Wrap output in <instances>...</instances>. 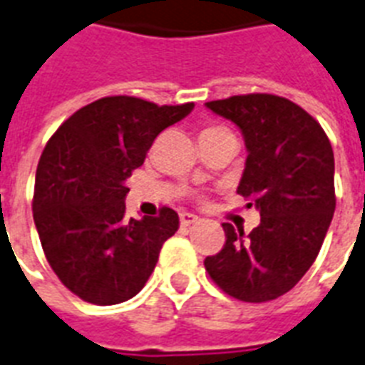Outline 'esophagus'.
<instances>
[{"instance_id":"esophagus-1","label":"esophagus","mask_w":365,"mask_h":365,"mask_svg":"<svg viewBox=\"0 0 365 365\" xmlns=\"http://www.w3.org/2000/svg\"><path fill=\"white\" fill-rule=\"evenodd\" d=\"M198 221H200V217L195 215V213H189V212L180 213V223H182V227H191V225L198 223Z\"/></svg>"}]
</instances>
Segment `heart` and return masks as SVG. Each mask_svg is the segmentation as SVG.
<instances>
[{"mask_svg": "<svg viewBox=\"0 0 365 365\" xmlns=\"http://www.w3.org/2000/svg\"><path fill=\"white\" fill-rule=\"evenodd\" d=\"M208 129H213V127H208Z\"/></svg>", "mask_w": 365, "mask_h": 365, "instance_id": "heart-1", "label": "heart"}]
</instances>
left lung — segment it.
Instances as JSON below:
<instances>
[{
    "label": "left lung",
    "mask_w": 365,
    "mask_h": 365,
    "mask_svg": "<svg viewBox=\"0 0 365 365\" xmlns=\"http://www.w3.org/2000/svg\"><path fill=\"white\" fill-rule=\"evenodd\" d=\"M206 106L244 135L247 159L238 195L259 210L260 225L245 234L223 223L227 242L204 266L236 300H275L315 262L334 217L331 144L319 121L285 97L250 93Z\"/></svg>",
    "instance_id": "8db88e82"
}]
</instances>
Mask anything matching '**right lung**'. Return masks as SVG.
I'll use <instances>...</instances> for the list:
<instances>
[{
  "label": "right lung",
  "mask_w": 365,
  "mask_h": 365,
  "mask_svg": "<svg viewBox=\"0 0 365 365\" xmlns=\"http://www.w3.org/2000/svg\"><path fill=\"white\" fill-rule=\"evenodd\" d=\"M195 108L103 97L52 135L35 174L34 221L50 268L84 302L114 306L138 294L163 244L180 227L173 208L125 219L131 176L153 140Z\"/></svg>",
  "instance_id": "1"
}]
</instances>
